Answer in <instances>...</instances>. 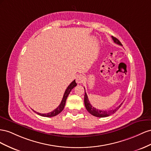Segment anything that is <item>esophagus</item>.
Instances as JSON below:
<instances>
[{
    "instance_id": "1",
    "label": "esophagus",
    "mask_w": 151,
    "mask_h": 151,
    "mask_svg": "<svg viewBox=\"0 0 151 151\" xmlns=\"http://www.w3.org/2000/svg\"><path fill=\"white\" fill-rule=\"evenodd\" d=\"M84 80H85V76L83 75H81V74L78 75L76 76V82L78 83H83V81H84Z\"/></svg>"
}]
</instances>
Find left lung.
I'll return each mask as SVG.
<instances>
[{"mask_svg": "<svg viewBox=\"0 0 151 151\" xmlns=\"http://www.w3.org/2000/svg\"><path fill=\"white\" fill-rule=\"evenodd\" d=\"M112 38H113V40L114 41V43L116 44H117L118 45H122V43L119 42V40L118 39H117L116 37H114L112 36ZM85 89V88H84ZM84 103H85V106L86 109L88 111V113H90L92 115L94 116H96V117H99V118H104V117H107V116H109L111 114H113L114 113H115L116 111H117L121 106L122 105L123 103H122L119 106H118L117 107H116V108L113 109H111V110H105V111H102V110H99V109H97L96 108H95L93 107L91 104H90V101L88 100V98L87 97V95L86 93V92H85V96H84Z\"/></svg>", "mask_w": 151, "mask_h": 151, "instance_id": "8db88e82", "label": "left lung"}]
</instances>
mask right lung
<instances>
[{
    "mask_svg": "<svg viewBox=\"0 0 151 151\" xmlns=\"http://www.w3.org/2000/svg\"><path fill=\"white\" fill-rule=\"evenodd\" d=\"M76 85L77 84L76 83L75 80H73L72 82L70 84V85L68 86V88L65 90V92H64V96H63L61 104H60L57 108L54 109L53 111H52V112H50V113H46V114H41L40 113H37V112L35 111V113L37 114H38V115L42 116H44V117H53V116H55L58 115V114H59L64 108V106H65L66 101L68 95L70 94V92L71 91V90L75 87H76Z\"/></svg>",
    "mask_w": 151,
    "mask_h": 151,
    "instance_id": "right-lung-1",
    "label": "right lung"
}]
</instances>
